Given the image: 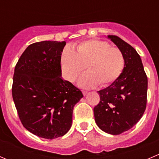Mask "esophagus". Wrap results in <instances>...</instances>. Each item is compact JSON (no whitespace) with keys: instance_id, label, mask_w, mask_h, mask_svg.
<instances>
[{"instance_id":"34e87169","label":"esophagus","mask_w":159,"mask_h":159,"mask_svg":"<svg viewBox=\"0 0 159 159\" xmlns=\"http://www.w3.org/2000/svg\"><path fill=\"white\" fill-rule=\"evenodd\" d=\"M82 93H83V94H84V95L85 96L86 94H88V91H82Z\"/></svg>"}]
</instances>
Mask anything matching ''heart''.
Here are the masks:
<instances>
[{
  "instance_id": "1",
  "label": "heart",
  "mask_w": 159,
  "mask_h": 159,
  "mask_svg": "<svg viewBox=\"0 0 159 159\" xmlns=\"http://www.w3.org/2000/svg\"><path fill=\"white\" fill-rule=\"evenodd\" d=\"M62 71L65 78L75 81L86 68L78 81L81 87L90 89L98 84L109 85L115 81L124 67V57L118 48L111 47L107 41L98 39L84 41L75 46L74 51L66 47L61 56Z\"/></svg>"
}]
</instances>
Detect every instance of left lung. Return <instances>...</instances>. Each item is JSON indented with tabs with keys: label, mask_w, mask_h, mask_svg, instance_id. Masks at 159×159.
<instances>
[{
	"label": "left lung",
	"mask_w": 159,
	"mask_h": 159,
	"mask_svg": "<svg viewBox=\"0 0 159 159\" xmlns=\"http://www.w3.org/2000/svg\"><path fill=\"white\" fill-rule=\"evenodd\" d=\"M108 38L122 53L125 67L111 85L98 91L100 102L94 108V115L102 131L117 135L131 129L142 118L146 108L148 78L135 49L118 36Z\"/></svg>",
	"instance_id": "8db88e82"
}]
</instances>
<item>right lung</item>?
<instances>
[{
	"instance_id": "obj_1",
	"label": "right lung",
	"mask_w": 159,
	"mask_h": 159,
	"mask_svg": "<svg viewBox=\"0 0 159 159\" xmlns=\"http://www.w3.org/2000/svg\"><path fill=\"white\" fill-rule=\"evenodd\" d=\"M65 41L30 44L19 58L13 77L12 97L24 127L47 139L65 135L71 127L74 106L83 94L61 77Z\"/></svg>"
}]
</instances>
